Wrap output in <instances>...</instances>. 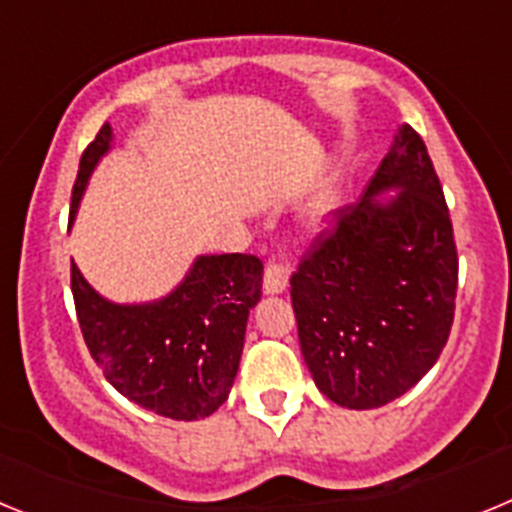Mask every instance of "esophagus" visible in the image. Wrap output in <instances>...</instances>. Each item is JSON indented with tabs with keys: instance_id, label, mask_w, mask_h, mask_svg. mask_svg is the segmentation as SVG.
Instances as JSON below:
<instances>
[{
	"instance_id": "34e87169",
	"label": "esophagus",
	"mask_w": 512,
	"mask_h": 512,
	"mask_svg": "<svg viewBox=\"0 0 512 512\" xmlns=\"http://www.w3.org/2000/svg\"><path fill=\"white\" fill-rule=\"evenodd\" d=\"M289 284V264L282 256H271L264 271L266 295H282Z\"/></svg>"
}]
</instances>
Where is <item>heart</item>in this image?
<instances>
[{"label": "heart", "mask_w": 512, "mask_h": 512, "mask_svg": "<svg viewBox=\"0 0 512 512\" xmlns=\"http://www.w3.org/2000/svg\"><path fill=\"white\" fill-rule=\"evenodd\" d=\"M328 212H330V200H323L318 207H315V212H312V223H320Z\"/></svg>", "instance_id": "1"}]
</instances>
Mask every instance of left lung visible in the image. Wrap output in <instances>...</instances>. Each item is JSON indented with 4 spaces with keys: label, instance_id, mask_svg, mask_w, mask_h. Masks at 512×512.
Returning a JSON list of instances; mask_svg holds the SVG:
<instances>
[{
    "label": "left lung",
    "instance_id": "8db88e82",
    "mask_svg": "<svg viewBox=\"0 0 512 512\" xmlns=\"http://www.w3.org/2000/svg\"><path fill=\"white\" fill-rule=\"evenodd\" d=\"M398 197L379 203V193ZM292 274L300 348L341 408H382L425 377L454 323V228L423 138L402 125L356 205L333 212Z\"/></svg>",
    "mask_w": 512,
    "mask_h": 512
}]
</instances>
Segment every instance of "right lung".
<instances>
[{"mask_svg":"<svg viewBox=\"0 0 512 512\" xmlns=\"http://www.w3.org/2000/svg\"><path fill=\"white\" fill-rule=\"evenodd\" d=\"M110 143L112 128L102 125L81 153L71 220ZM261 282L264 264L251 253L200 256L164 300L115 305L71 261L76 318L92 359L120 395L171 420L207 418L228 400Z\"/></svg>","mask_w":512,"mask_h":512,"instance_id":"obj_1","label":"right lung"}]
</instances>
